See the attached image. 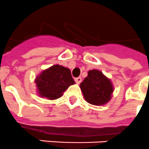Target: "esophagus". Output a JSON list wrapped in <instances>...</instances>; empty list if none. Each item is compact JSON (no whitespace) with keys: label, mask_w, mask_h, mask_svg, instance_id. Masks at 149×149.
Listing matches in <instances>:
<instances>
[{"label":"esophagus","mask_w":149,"mask_h":149,"mask_svg":"<svg viewBox=\"0 0 149 149\" xmlns=\"http://www.w3.org/2000/svg\"><path fill=\"white\" fill-rule=\"evenodd\" d=\"M74 81H75V82L77 84H79L81 82L82 79L81 77H76L75 79H74Z\"/></svg>","instance_id":"34e87169"}]
</instances>
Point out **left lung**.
Wrapping results in <instances>:
<instances>
[{
  "label": "left lung",
  "mask_w": 149,
  "mask_h": 149,
  "mask_svg": "<svg viewBox=\"0 0 149 149\" xmlns=\"http://www.w3.org/2000/svg\"><path fill=\"white\" fill-rule=\"evenodd\" d=\"M86 101L93 105H104L111 99L113 88L110 79L98 70L88 72V77L80 84Z\"/></svg>",
  "instance_id": "obj_1"
}]
</instances>
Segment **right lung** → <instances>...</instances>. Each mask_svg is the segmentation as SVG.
I'll use <instances>...</instances> for the list:
<instances>
[{
  "label": "right lung",
  "instance_id": "right-lung-1",
  "mask_svg": "<svg viewBox=\"0 0 149 149\" xmlns=\"http://www.w3.org/2000/svg\"><path fill=\"white\" fill-rule=\"evenodd\" d=\"M35 82L39 96L49 100L61 97L70 85L75 84L71 71L58 65L43 71L36 77Z\"/></svg>",
  "mask_w": 149,
  "mask_h": 149
}]
</instances>
